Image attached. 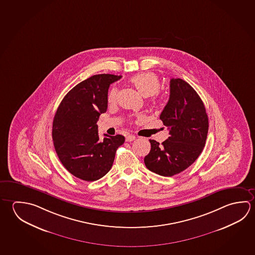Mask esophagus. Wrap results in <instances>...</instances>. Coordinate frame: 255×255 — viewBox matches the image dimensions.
I'll list each match as a JSON object with an SVG mask.
<instances>
[{
  "instance_id": "esophagus-1",
  "label": "esophagus",
  "mask_w": 255,
  "mask_h": 255,
  "mask_svg": "<svg viewBox=\"0 0 255 255\" xmlns=\"http://www.w3.org/2000/svg\"><path fill=\"white\" fill-rule=\"evenodd\" d=\"M135 136L134 135H131V134H129V135H128V136H126V141H132V140H134L135 139Z\"/></svg>"
}]
</instances>
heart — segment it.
I'll list each match as a JSON object with an SVG mask.
<instances>
[{
	"instance_id": "b5f03b06",
	"label": "heart",
	"mask_w": 255,
	"mask_h": 255,
	"mask_svg": "<svg viewBox=\"0 0 255 255\" xmlns=\"http://www.w3.org/2000/svg\"><path fill=\"white\" fill-rule=\"evenodd\" d=\"M130 82L143 97H150L160 90V81L156 74L152 72H142L130 78ZM117 97V89L113 88L108 93V100L113 103Z\"/></svg>"
}]
</instances>
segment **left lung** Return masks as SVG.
<instances>
[{"label": "left lung", "instance_id": "left-lung-1", "mask_svg": "<svg viewBox=\"0 0 255 255\" xmlns=\"http://www.w3.org/2000/svg\"><path fill=\"white\" fill-rule=\"evenodd\" d=\"M159 118L169 129V137L162 144L149 139L151 148L144 163L153 173L173 176L188 168L201 155L209 119L201 98L182 79H171L169 100Z\"/></svg>", "mask_w": 255, "mask_h": 255}]
</instances>
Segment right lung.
Returning a JSON list of instances; mask_svg holds the SVG:
<instances>
[{
	"mask_svg": "<svg viewBox=\"0 0 255 255\" xmlns=\"http://www.w3.org/2000/svg\"><path fill=\"white\" fill-rule=\"evenodd\" d=\"M122 76L93 75L63 98L53 122L54 146L59 159L78 178L92 182L112 167L117 148L125 142L120 134L100 139L97 122L108 109V89Z\"/></svg>",
	"mask_w": 255,
	"mask_h": 255,
	"instance_id": "right-lung-1",
	"label": "right lung"
}]
</instances>
